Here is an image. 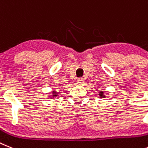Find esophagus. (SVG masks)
<instances>
[{
	"instance_id": "34e87169",
	"label": "esophagus",
	"mask_w": 148,
	"mask_h": 148,
	"mask_svg": "<svg viewBox=\"0 0 148 148\" xmlns=\"http://www.w3.org/2000/svg\"><path fill=\"white\" fill-rule=\"evenodd\" d=\"M84 83V79L83 78H79V79L77 80V84L78 85H83Z\"/></svg>"
}]
</instances>
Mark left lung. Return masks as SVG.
<instances>
[{"label": "left lung", "mask_w": 148, "mask_h": 148, "mask_svg": "<svg viewBox=\"0 0 148 148\" xmlns=\"http://www.w3.org/2000/svg\"><path fill=\"white\" fill-rule=\"evenodd\" d=\"M99 95H100V97H104L105 95H103V92H100V94H99Z\"/></svg>", "instance_id": "obj_1"}]
</instances>
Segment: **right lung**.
Segmentation results:
<instances>
[{
  "mask_svg": "<svg viewBox=\"0 0 148 148\" xmlns=\"http://www.w3.org/2000/svg\"><path fill=\"white\" fill-rule=\"evenodd\" d=\"M53 95H54L57 96V95H56V92H54V91H53Z\"/></svg>",
  "mask_w": 148,
  "mask_h": 148,
  "instance_id": "obj_1",
  "label": "right lung"
}]
</instances>
